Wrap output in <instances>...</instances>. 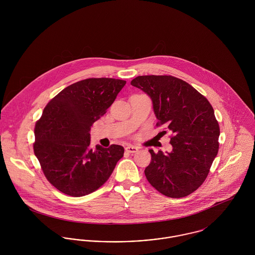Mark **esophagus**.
<instances>
[{
	"label": "esophagus",
	"mask_w": 255,
	"mask_h": 255,
	"mask_svg": "<svg viewBox=\"0 0 255 255\" xmlns=\"http://www.w3.org/2000/svg\"><path fill=\"white\" fill-rule=\"evenodd\" d=\"M126 151L128 153H136L138 151V148L133 145H128L126 147Z\"/></svg>",
	"instance_id": "obj_1"
}]
</instances>
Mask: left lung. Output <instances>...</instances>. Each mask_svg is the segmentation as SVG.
<instances>
[{
  "label": "left lung",
  "instance_id": "obj_1",
  "mask_svg": "<svg viewBox=\"0 0 255 255\" xmlns=\"http://www.w3.org/2000/svg\"><path fill=\"white\" fill-rule=\"evenodd\" d=\"M130 84L151 98L156 126L173 132L172 152L149 150L147 181L168 197L189 195L206 180L218 153L220 128L214 110L195 88L172 75H140Z\"/></svg>",
  "mask_w": 255,
  "mask_h": 255
}]
</instances>
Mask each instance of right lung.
<instances>
[{"instance_id": "add662e5", "label": "right lung", "mask_w": 255, "mask_h": 255, "mask_svg": "<svg viewBox=\"0 0 255 255\" xmlns=\"http://www.w3.org/2000/svg\"><path fill=\"white\" fill-rule=\"evenodd\" d=\"M127 81L87 78L63 89L36 122L34 154L49 182L61 192L79 197L108 181L124 147L90 146V128L106 114Z\"/></svg>"}]
</instances>
